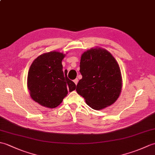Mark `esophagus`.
Returning a JSON list of instances; mask_svg holds the SVG:
<instances>
[{
    "label": "esophagus",
    "instance_id": "esophagus-1",
    "mask_svg": "<svg viewBox=\"0 0 155 155\" xmlns=\"http://www.w3.org/2000/svg\"><path fill=\"white\" fill-rule=\"evenodd\" d=\"M73 81H74V83H75V84L77 85V83H78V78H75V79H74Z\"/></svg>",
    "mask_w": 155,
    "mask_h": 155
}]
</instances>
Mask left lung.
<instances>
[{
	"label": "left lung",
	"mask_w": 155,
	"mask_h": 155,
	"mask_svg": "<svg viewBox=\"0 0 155 155\" xmlns=\"http://www.w3.org/2000/svg\"><path fill=\"white\" fill-rule=\"evenodd\" d=\"M80 72L83 78L77 85V93L94 110L113 104L122 89V77L117 61L101 48H91L82 54Z\"/></svg>",
	"instance_id": "8db88e82"
}]
</instances>
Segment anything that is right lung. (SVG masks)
I'll list each match as a JSON object with an SVG mask.
<instances>
[{
    "label": "right lung",
    "instance_id": "1",
    "mask_svg": "<svg viewBox=\"0 0 155 155\" xmlns=\"http://www.w3.org/2000/svg\"><path fill=\"white\" fill-rule=\"evenodd\" d=\"M65 54L57 51L42 54L31 65L27 77L31 98L45 107L53 108L60 104L68 92L75 90L76 84L68 79L67 71H62Z\"/></svg>",
    "mask_w": 155,
    "mask_h": 155
}]
</instances>
